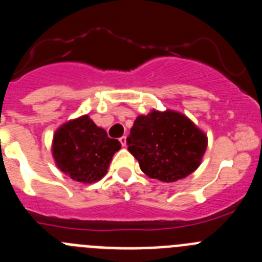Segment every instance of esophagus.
Instances as JSON below:
<instances>
[{"instance_id": "obj_1", "label": "esophagus", "mask_w": 262, "mask_h": 262, "mask_svg": "<svg viewBox=\"0 0 262 262\" xmlns=\"http://www.w3.org/2000/svg\"><path fill=\"white\" fill-rule=\"evenodd\" d=\"M120 144H122V147H126L127 145V136H122V138L119 139Z\"/></svg>"}]
</instances>
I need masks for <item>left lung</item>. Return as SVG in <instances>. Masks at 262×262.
Wrapping results in <instances>:
<instances>
[{"mask_svg": "<svg viewBox=\"0 0 262 262\" xmlns=\"http://www.w3.org/2000/svg\"><path fill=\"white\" fill-rule=\"evenodd\" d=\"M127 144L148 177L174 182L201 165L207 136L178 111L152 110L136 118Z\"/></svg>", "mask_w": 262, "mask_h": 262, "instance_id": "obj_1", "label": "left lung"}]
</instances>
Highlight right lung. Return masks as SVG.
<instances>
[{
    "instance_id": "obj_1",
    "label": "right lung",
    "mask_w": 262,
    "mask_h": 262,
    "mask_svg": "<svg viewBox=\"0 0 262 262\" xmlns=\"http://www.w3.org/2000/svg\"><path fill=\"white\" fill-rule=\"evenodd\" d=\"M120 149L117 139L97 126L89 115L66 122L55 131L52 156L57 168L75 181L93 184L107 173L114 154Z\"/></svg>"
}]
</instances>
